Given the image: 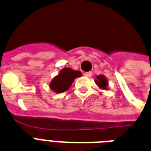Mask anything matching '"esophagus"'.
I'll return each mask as SVG.
<instances>
[{"label":"esophagus","mask_w":151,"mask_h":151,"mask_svg":"<svg viewBox=\"0 0 151 151\" xmlns=\"http://www.w3.org/2000/svg\"><path fill=\"white\" fill-rule=\"evenodd\" d=\"M84 76L86 77H91L92 76V72H87L84 73Z\"/></svg>","instance_id":"34e87169"}]
</instances>
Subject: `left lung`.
I'll list each match as a JSON object with an SVG mask.
<instances>
[{"label":"left lung","mask_w":151,"mask_h":151,"mask_svg":"<svg viewBox=\"0 0 151 151\" xmlns=\"http://www.w3.org/2000/svg\"><path fill=\"white\" fill-rule=\"evenodd\" d=\"M97 79H95V83L99 86V88L102 90H107V86H108V80L103 75H99L96 77Z\"/></svg>","instance_id":"1"}]
</instances>
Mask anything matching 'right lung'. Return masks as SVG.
<instances>
[{
	"label": "right lung",
	"mask_w": 151,
	"mask_h": 151,
	"mask_svg": "<svg viewBox=\"0 0 151 151\" xmlns=\"http://www.w3.org/2000/svg\"><path fill=\"white\" fill-rule=\"evenodd\" d=\"M81 76L82 73L79 71H75L70 68H65L60 70L59 74L50 82V88L57 94L66 91L69 89L75 79Z\"/></svg>",
	"instance_id": "1"
}]
</instances>
